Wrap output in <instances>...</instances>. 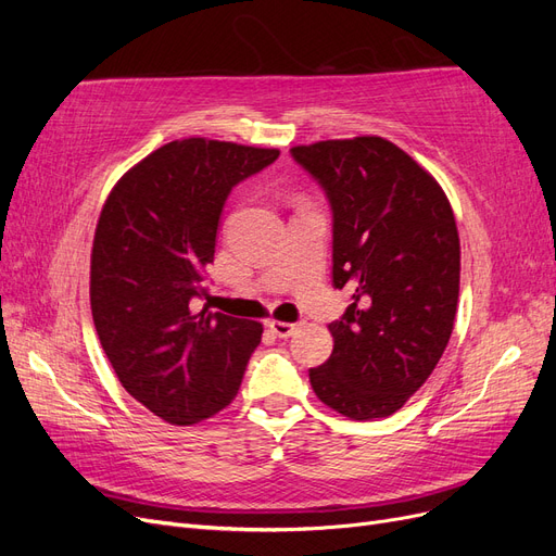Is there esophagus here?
<instances>
[{
  "label": "esophagus",
  "instance_id": "34e87169",
  "mask_svg": "<svg viewBox=\"0 0 556 556\" xmlns=\"http://www.w3.org/2000/svg\"><path fill=\"white\" fill-rule=\"evenodd\" d=\"M268 327H271L278 339H290V336H294L301 329L299 323H282V319H271Z\"/></svg>",
  "mask_w": 556,
  "mask_h": 556
}]
</instances>
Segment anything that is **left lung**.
<instances>
[{
	"label": "left lung",
	"mask_w": 556,
	"mask_h": 556,
	"mask_svg": "<svg viewBox=\"0 0 556 556\" xmlns=\"http://www.w3.org/2000/svg\"><path fill=\"white\" fill-rule=\"evenodd\" d=\"M333 211V285L352 304L329 325L333 352L311 368L315 396L343 417L403 408L443 357L459 301L462 250L450 199L382 137L294 146Z\"/></svg>",
	"instance_id": "left-lung-1"
}]
</instances>
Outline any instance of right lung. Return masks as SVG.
Masks as SVG:
<instances>
[{
  "label": "right lung",
  "mask_w": 556,
  "mask_h": 556,
  "mask_svg": "<svg viewBox=\"0 0 556 556\" xmlns=\"http://www.w3.org/2000/svg\"><path fill=\"white\" fill-rule=\"evenodd\" d=\"M278 148L204 137L153 150L113 185L90 255L94 329L113 371L141 406L176 427L220 413L239 394L262 323L194 313L206 294L225 199Z\"/></svg>",
  "instance_id": "obj_1"
}]
</instances>
